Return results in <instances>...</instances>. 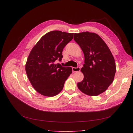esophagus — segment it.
<instances>
[{
	"label": "esophagus",
	"instance_id": "34e87169",
	"mask_svg": "<svg viewBox=\"0 0 133 133\" xmlns=\"http://www.w3.org/2000/svg\"><path fill=\"white\" fill-rule=\"evenodd\" d=\"M72 71H74V72L79 71L80 70H81V68L79 67H72Z\"/></svg>",
	"mask_w": 133,
	"mask_h": 133
}]
</instances>
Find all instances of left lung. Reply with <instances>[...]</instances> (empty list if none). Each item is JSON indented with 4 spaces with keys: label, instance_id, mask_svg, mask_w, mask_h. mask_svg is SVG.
<instances>
[{
    "label": "left lung",
    "instance_id": "8db88e82",
    "mask_svg": "<svg viewBox=\"0 0 133 133\" xmlns=\"http://www.w3.org/2000/svg\"><path fill=\"white\" fill-rule=\"evenodd\" d=\"M74 39L81 47L85 57V64L81 68L84 79L77 83L78 88L87 95L97 96L106 91L114 79V58L105 42L95 33H75Z\"/></svg>",
    "mask_w": 133,
    "mask_h": 133
}]
</instances>
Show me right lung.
<instances>
[{"instance_id":"obj_1","label":"right lung","mask_w":133,"mask_h":133,"mask_svg":"<svg viewBox=\"0 0 133 133\" xmlns=\"http://www.w3.org/2000/svg\"><path fill=\"white\" fill-rule=\"evenodd\" d=\"M73 33L54 30L44 35L31 49L26 64L27 77L34 88L41 95L52 97L63 89L72 68L56 64L62 61L65 46Z\"/></svg>"}]
</instances>
